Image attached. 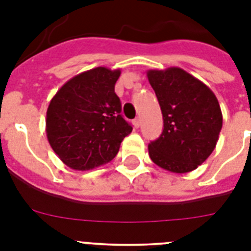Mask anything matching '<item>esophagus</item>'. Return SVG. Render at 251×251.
Masks as SVG:
<instances>
[{
    "mask_svg": "<svg viewBox=\"0 0 251 251\" xmlns=\"http://www.w3.org/2000/svg\"><path fill=\"white\" fill-rule=\"evenodd\" d=\"M132 123H133V127L134 128H139V126H141V119L136 118L134 121L132 122Z\"/></svg>",
    "mask_w": 251,
    "mask_h": 251,
    "instance_id": "obj_1",
    "label": "esophagus"
}]
</instances>
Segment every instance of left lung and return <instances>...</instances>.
<instances>
[{
  "mask_svg": "<svg viewBox=\"0 0 251 251\" xmlns=\"http://www.w3.org/2000/svg\"><path fill=\"white\" fill-rule=\"evenodd\" d=\"M163 115V130L148 145L157 166L174 174L196 170L215 150L223 127L220 104L212 90L181 68L148 70Z\"/></svg>",
  "mask_w": 251,
  "mask_h": 251,
  "instance_id": "1",
  "label": "left lung"
}]
</instances>
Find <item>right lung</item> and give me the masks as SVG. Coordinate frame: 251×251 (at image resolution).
Masks as SVG:
<instances>
[{
  "instance_id": "right-lung-1",
  "label": "right lung",
  "mask_w": 251,
  "mask_h": 251,
  "mask_svg": "<svg viewBox=\"0 0 251 251\" xmlns=\"http://www.w3.org/2000/svg\"><path fill=\"white\" fill-rule=\"evenodd\" d=\"M121 70L104 66L66 81L46 112L51 148L68 167L89 171L112 161L132 127L121 115L114 85Z\"/></svg>"
}]
</instances>
